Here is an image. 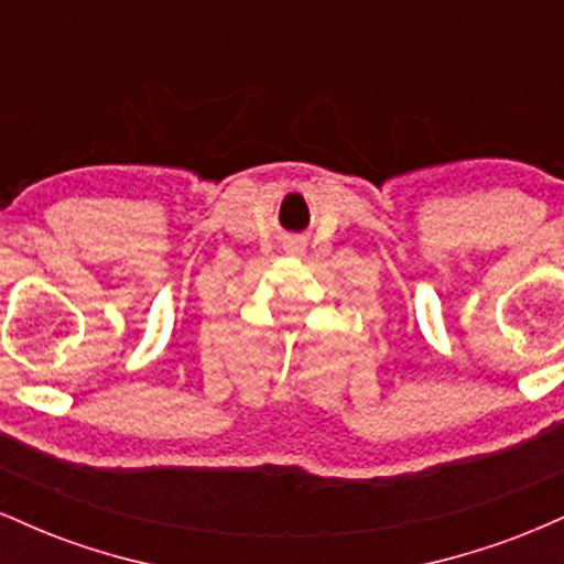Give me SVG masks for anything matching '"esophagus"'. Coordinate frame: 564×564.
<instances>
[{
	"instance_id": "esophagus-1",
	"label": "esophagus",
	"mask_w": 564,
	"mask_h": 564,
	"mask_svg": "<svg viewBox=\"0 0 564 564\" xmlns=\"http://www.w3.org/2000/svg\"><path fill=\"white\" fill-rule=\"evenodd\" d=\"M294 249H302V243H300V241H296V243H294Z\"/></svg>"
}]
</instances>
